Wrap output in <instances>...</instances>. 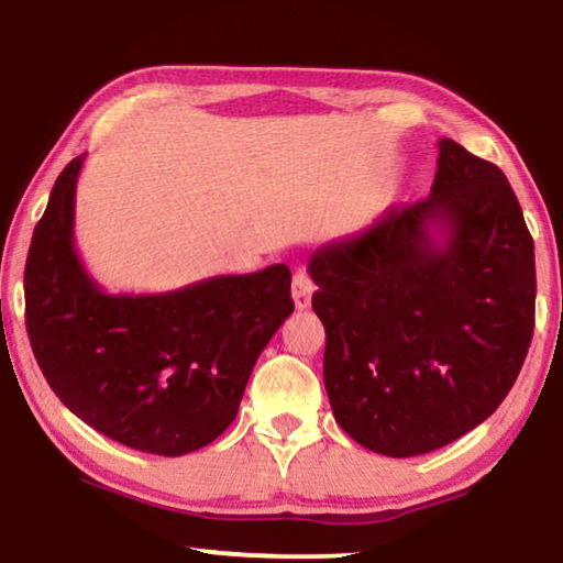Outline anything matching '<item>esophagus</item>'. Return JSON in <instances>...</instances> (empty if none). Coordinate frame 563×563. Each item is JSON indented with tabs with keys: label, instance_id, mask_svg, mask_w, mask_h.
<instances>
[{
	"label": "esophagus",
	"instance_id": "esophagus-1",
	"mask_svg": "<svg viewBox=\"0 0 563 563\" xmlns=\"http://www.w3.org/2000/svg\"><path fill=\"white\" fill-rule=\"evenodd\" d=\"M311 294H314V282L309 279L307 272H297L291 279V299L297 309H307L311 305Z\"/></svg>",
	"mask_w": 563,
	"mask_h": 563
}]
</instances>
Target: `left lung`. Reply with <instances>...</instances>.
I'll return each instance as SVG.
<instances>
[{
    "label": "left lung",
    "mask_w": 563,
    "mask_h": 563,
    "mask_svg": "<svg viewBox=\"0 0 563 563\" xmlns=\"http://www.w3.org/2000/svg\"><path fill=\"white\" fill-rule=\"evenodd\" d=\"M430 196L309 258L334 420L372 453L438 451L490 418L529 352L533 239L504 170L451 137Z\"/></svg>",
    "instance_id": "obj_1"
}]
</instances>
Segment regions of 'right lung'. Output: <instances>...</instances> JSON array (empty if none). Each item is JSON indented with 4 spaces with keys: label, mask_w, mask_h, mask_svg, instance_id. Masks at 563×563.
Wrapping results in <instances>:
<instances>
[{
    "label": "right lung",
    "mask_w": 563,
    "mask_h": 563,
    "mask_svg": "<svg viewBox=\"0 0 563 563\" xmlns=\"http://www.w3.org/2000/svg\"><path fill=\"white\" fill-rule=\"evenodd\" d=\"M85 153L67 163L32 233L24 319L42 375L67 410L153 455L213 443L239 412L258 354L294 311L289 266L161 294H108L75 249Z\"/></svg>",
    "instance_id": "right-lung-1"
}]
</instances>
